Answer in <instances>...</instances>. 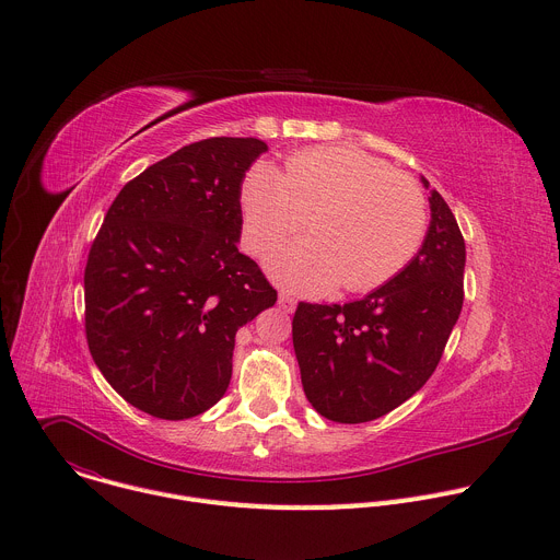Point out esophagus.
Here are the masks:
<instances>
[{
  "instance_id": "1",
  "label": "esophagus",
  "mask_w": 560,
  "mask_h": 560,
  "mask_svg": "<svg viewBox=\"0 0 560 560\" xmlns=\"http://www.w3.org/2000/svg\"><path fill=\"white\" fill-rule=\"evenodd\" d=\"M279 305H281V310H283V312H294V307H296V299H294L292 294L281 292V294H279Z\"/></svg>"
}]
</instances>
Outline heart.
Listing matches in <instances>:
<instances>
[{
	"label": "heart",
	"mask_w": 560,
	"mask_h": 560,
	"mask_svg": "<svg viewBox=\"0 0 560 560\" xmlns=\"http://www.w3.org/2000/svg\"><path fill=\"white\" fill-rule=\"evenodd\" d=\"M244 246L264 257L307 223V242L268 259L272 277L305 294L337 283L361 294L404 272L428 234V199L415 177L346 145L305 148L285 159L283 175L255 164L238 186Z\"/></svg>",
	"instance_id": "1"
}]
</instances>
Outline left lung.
<instances>
[{"instance_id":"1","label":"left lung","mask_w":560,"mask_h":560,"mask_svg":"<svg viewBox=\"0 0 560 560\" xmlns=\"http://www.w3.org/2000/svg\"><path fill=\"white\" fill-rule=\"evenodd\" d=\"M430 210L421 250L392 281L352 303L296 305L292 343L303 392L330 421L365 423L392 412L443 357L463 307L465 242L436 190Z\"/></svg>"}]
</instances>
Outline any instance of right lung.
Masks as SVG:
<instances>
[{
	"mask_svg": "<svg viewBox=\"0 0 560 560\" xmlns=\"http://www.w3.org/2000/svg\"><path fill=\"white\" fill-rule=\"evenodd\" d=\"M268 145L210 137L130 179L108 208L84 272L86 341L137 410L182 421L212 408L232 376L236 330L277 290L238 253V186Z\"/></svg>",
	"mask_w": 560,
	"mask_h": 560,
	"instance_id": "obj_1",
	"label": "right lung"
}]
</instances>
